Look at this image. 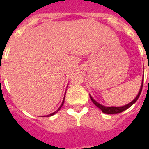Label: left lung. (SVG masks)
<instances>
[{
    "mask_svg": "<svg viewBox=\"0 0 149 149\" xmlns=\"http://www.w3.org/2000/svg\"><path fill=\"white\" fill-rule=\"evenodd\" d=\"M149 69V68H148ZM143 81H144V76H143V79H142V83H141V88H140V90H139V93L138 94L136 95V97H135L134 100H132L130 103L127 104H125V105H123V106H118V107H116V106H105V105H103V104H101L98 103L97 100H95L92 97L91 95L90 96V99L93 102V104L97 106L99 109H100L102 112L104 113H106V114H117V113H120V112H124L125 110L128 109L129 107H131L133 104L136 103V101L138 100V98L140 97V95L141 93V90H142V87H143Z\"/></svg>",
    "mask_w": 149,
    "mask_h": 149,
    "instance_id": "left-lung-1",
    "label": "left lung"
}]
</instances>
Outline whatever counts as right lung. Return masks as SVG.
Listing matches in <instances>:
<instances>
[{
    "label": "right lung",
    "instance_id": "1",
    "mask_svg": "<svg viewBox=\"0 0 149 149\" xmlns=\"http://www.w3.org/2000/svg\"><path fill=\"white\" fill-rule=\"evenodd\" d=\"M65 93H66V92H65ZM65 97H64V100H63V101H62V104H61V106L59 107V109H58L56 110V112H52V113H51V114H49V115H47V116H53V115H54V114H56V112H58L59 110L61 109V108L62 105H63V104H64V102H65Z\"/></svg>",
    "mask_w": 149,
    "mask_h": 149
}]
</instances>
